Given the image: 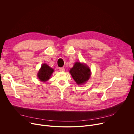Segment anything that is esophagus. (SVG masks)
Segmentation results:
<instances>
[{"label": "esophagus", "mask_w": 134, "mask_h": 134, "mask_svg": "<svg viewBox=\"0 0 134 134\" xmlns=\"http://www.w3.org/2000/svg\"><path fill=\"white\" fill-rule=\"evenodd\" d=\"M59 70H60V71H65V68H64V67L60 68H59Z\"/></svg>", "instance_id": "1"}]
</instances>
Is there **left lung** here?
I'll return each mask as SVG.
<instances>
[{
  "instance_id": "obj_1",
  "label": "left lung",
  "mask_w": 134,
  "mask_h": 134,
  "mask_svg": "<svg viewBox=\"0 0 134 134\" xmlns=\"http://www.w3.org/2000/svg\"><path fill=\"white\" fill-rule=\"evenodd\" d=\"M69 72L78 85L86 83L91 76L90 68L86 64L80 62L75 63L70 69Z\"/></svg>"
}]
</instances>
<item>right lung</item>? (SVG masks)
I'll list each match as a JSON object with an SVG mask.
<instances>
[{
    "mask_svg": "<svg viewBox=\"0 0 134 134\" xmlns=\"http://www.w3.org/2000/svg\"><path fill=\"white\" fill-rule=\"evenodd\" d=\"M54 71V69L46 64H43L37 73L38 78L42 82H46L49 80Z\"/></svg>",
    "mask_w": 134,
    "mask_h": 134,
    "instance_id": "obj_1",
    "label": "right lung"
}]
</instances>
